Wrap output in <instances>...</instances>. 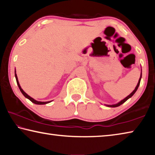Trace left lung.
Masks as SVG:
<instances>
[{
	"label": "left lung",
	"instance_id": "left-lung-1",
	"mask_svg": "<svg viewBox=\"0 0 155 155\" xmlns=\"http://www.w3.org/2000/svg\"><path fill=\"white\" fill-rule=\"evenodd\" d=\"M141 76H140V79H139V81H138V83H137V86H136V87H135V89L133 91V92L131 93L130 94H129V95H128L127 97H126V98H124V99H123L122 101H121L120 102V103H117V104H111V105H107V104H106V106H107V107H119L120 105H121L122 104H123L124 103H125L126 101H127V100L128 99V98H130V97H132L133 96V94H134L135 92H136V91L137 90V89H138V87H139V86H140V81H141Z\"/></svg>",
	"mask_w": 155,
	"mask_h": 155
}]
</instances>
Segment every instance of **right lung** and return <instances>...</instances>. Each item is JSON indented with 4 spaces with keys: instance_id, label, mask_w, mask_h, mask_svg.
Returning a JSON list of instances; mask_svg holds the SVG:
<instances>
[{
    "instance_id": "1",
    "label": "right lung",
    "mask_w": 155,
    "mask_h": 155,
    "mask_svg": "<svg viewBox=\"0 0 155 155\" xmlns=\"http://www.w3.org/2000/svg\"><path fill=\"white\" fill-rule=\"evenodd\" d=\"M15 79H16V82H17V84H18V87H19L20 91H21V92H22V94H23V95H24V96L26 97V98H28V100H30V101H31V102H32V103H35V104H47V103H51V101H48V102H40V101H35V99H33V98H31V96H28L27 94H26V93L25 92V91H23L22 89L21 88L20 85V84H19V82H18L17 75H16V74H15Z\"/></svg>"
}]
</instances>
